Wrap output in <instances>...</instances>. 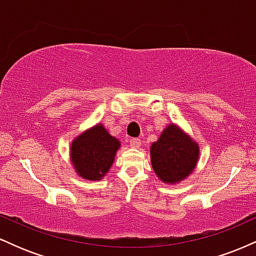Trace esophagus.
<instances>
[{
  "label": "esophagus",
  "instance_id": "obj_1",
  "mask_svg": "<svg viewBox=\"0 0 256 256\" xmlns=\"http://www.w3.org/2000/svg\"><path fill=\"white\" fill-rule=\"evenodd\" d=\"M130 146L132 148H140V140H138V138H132V140H130Z\"/></svg>",
  "mask_w": 256,
  "mask_h": 256
}]
</instances>
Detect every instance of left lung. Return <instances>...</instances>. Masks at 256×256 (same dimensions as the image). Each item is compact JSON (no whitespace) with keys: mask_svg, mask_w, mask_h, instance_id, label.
Wrapping results in <instances>:
<instances>
[{"mask_svg":"<svg viewBox=\"0 0 256 256\" xmlns=\"http://www.w3.org/2000/svg\"><path fill=\"white\" fill-rule=\"evenodd\" d=\"M198 158V142L174 122L167 125L150 146L152 171L165 184H178L189 177Z\"/></svg>","mask_w":256,"mask_h":256,"instance_id":"8db88e82","label":"left lung"}]
</instances>
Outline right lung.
Returning <instances> with one entry per match:
<instances>
[{
  "instance_id": "obj_1",
  "label": "right lung",
  "mask_w": 256,
  "mask_h": 256,
  "mask_svg": "<svg viewBox=\"0 0 256 256\" xmlns=\"http://www.w3.org/2000/svg\"><path fill=\"white\" fill-rule=\"evenodd\" d=\"M120 140L98 122L73 138L70 160L79 177L85 180H101L107 174L120 149Z\"/></svg>"
}]
</instances>
